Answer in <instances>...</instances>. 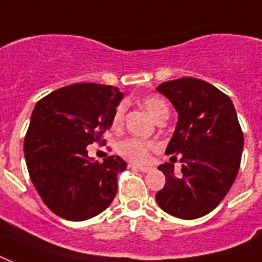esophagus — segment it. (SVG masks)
Listing matches in <instances>:
<instances>
[{
    "mask_svg": "<svg viewBox=\"0 0 262 262\" xmlns=\"http://www.w3.org/2000/svg\"><path fill=\"white\" fill-rule=\"evenodd\" d=\"M130 167L136 168V170H140V171L143 172H148L152 170V167H149V166H140V164H130Z\"/></svg>",
    "mask_w": 262,
    "mask_h": 262,
    "instance_id": "34e87169",
    "label": "esophagus"
}]
</instances>
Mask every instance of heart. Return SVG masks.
Returning <instances> with one entry per match:
<instances>
[{
    "label": "heart",
    "mask_w": 262,
    "mask_h": 262,
    "mask_svg": "<svg viewBox=\"0 0 262 262\" xmlns=\"http://www.w3.org/2000/svg\"><path fill=\"white\" fill-rule=\"evenodd\" d=\"M141 104L155 121L168 117L167 103L159 96H155V95L145 96V98L141 99ZM123 114H125V104L121 103L113 114V125L114 126H118L119 123L122 122ZM152 147H154L152 143L136 139V137H129V139L123 140L118 144L117 151H118L119 155L132 160V162H145L148 159V155H149Z\"/></svg>",
    "instance_id": "heart-1"
}]
</instances>
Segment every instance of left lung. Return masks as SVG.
<instances>
[{"mask_svg": "<svg viewBox=\"0 0 262 262\" xmlns=\"http://www.w3.org/2000/svg\"><path fill=\"white\" fill-rule=\"evenodd\" d=\"M172 103L178 122L166 154L181 155L182 170L160 164L166 185L156 193L164 212L191 220L213 211L226 197L239 171L244 133L231 99L204 80H171L156 88Z\"/></svg>", "mask_w": 262, "mask_h": 262, "instance_id": "left-lung-1", "label": "left lung"}]
</instances>
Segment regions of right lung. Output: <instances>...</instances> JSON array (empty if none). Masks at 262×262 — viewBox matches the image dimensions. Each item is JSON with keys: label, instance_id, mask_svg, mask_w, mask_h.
I'll use <instances>...</instances> for the list:
<instances>
[{"label": "right lung", "instance_id": "add662e5", "mask_svg": "<svg viewBox=\"0 0 262 262\" xmlns=\"http://www.w3.org/2000/svg\"><path fill=\"white\" fill-rule=\"evenodd\" d=\"M122 98L117 87L80 83L35 104L24 139L27 168L43 203L59 217L83 222L114 200L126 162L107 156L99 163L88 156V145L102 141Z\"/></svg>", "mask_w": 262, "mask_h": 262}]
</instances>
